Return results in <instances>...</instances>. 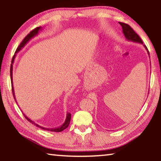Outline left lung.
I'll list each match as a JSON object with an SVG mask.
<instances>
[{
	"label": "left lung",
	"instance_id": "8db88e82",
	"mask_svg": "<svg viewBox=\"0 0 161 161\" xmlns=\"http://www.w3.org/2000/svg\"><path fill=\"white\" fill-rule=\"evenodd\" d=\"M119 24L121 25L122 27V31H123V33L125 37H126V39L127 40H129V41H132V42H138V43H141V44H143V41L141 40V37L138 36L137 35V33H136V32L133 31V30L130 28V26H129L128 24L126 23H120L119 22ZM144 47L146 48V50L148 52V54L149 55V52L148 50V49H147L146 46L144 45ZM150 57V56H149Z\"/></svg>",
	"mask_w": 161,
	"mask_h": 161
}]
</instances>
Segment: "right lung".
<instances>
[{
  "instance_id": "add662e5",
  "label": "right lung",
  "mask_w": 161,
  "mask_h": 161,
  "mask_svg": "<svg viewBox=\"0 0 161 161\" xmlns=\"http://www.w3.org/2000/svg\"><path fill=\"white\" fill-rule=\"evenodd\" d=\"M42 29V27H38V28H35L34 30H32V31L30 32V33L27 35V36L24 38L23 41H22V42L20 44V45L18 46V47L17 48V50H16L15 51V53L14 55H13V58L12 59V64L11 65H10V80H11V84H12V91H13V97H14V99L15 100L16 102V99H15V92H14V89H13V62H14V59L15 58V56H16V54H17L19 51L21 50L22 49H23V47H25V45L28 43L30 40H31L32 38H33L34 37L36 36V35L38 34V32H39L40 31H41V30ZM23 115L25 116V119L28 120V121L31 122V123H32V124L35 125V126L40 128V129H42L43 130H50V131H53V132H61L62 131V130H64L65 129H67V128L68 127V126H69V122H70V120H71V114L70 113H67V117H66V119H65V121L64 123L62 125V126H59L58 128H54V129H49V128H45L43 126H40V125H38L37 124L35 123V122L33 121H32L31 119H30L28 116H27L25 114H23Z\"/></svg>"
}]
</instances>
